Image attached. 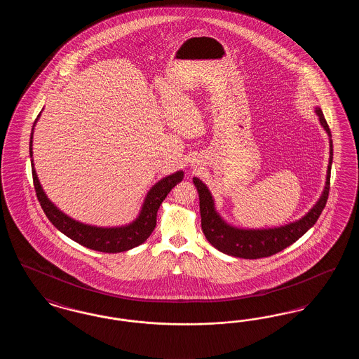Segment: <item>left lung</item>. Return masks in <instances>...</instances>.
Here are the masks:
<instances>
[{
	"label": "left lung",
	"mask_w": 359,
	"mask_h": 359,
	"mask_svg": "<svg viewBox=\"0 0 359 359\" xmlns=\"http://www.w3.org/2000/svg\"><path fill=\"white\" fill-rule=\"evenodd\" d=\"M315 111L319 116L320 125L325 128L327 135L330 137V161H328L323 194L320 199L316 202V205H313L302 219L288 223L285 226H280L274 229H261V230L259 229L246 230V229H238V227L230 226L229 223L224 222L222 217L217 212L211 192L208 191L205 183H202V180H199L198 177H194V184L199 194L202 230L205 233L207 241L219 252L229 256L249 258V259L273 256L276 253L288 248L302 236H304L316 223L325 207L328 192H330L332 140H331V132L323 116V111L320 110V107H316Z\"/></svg>",
	"instance_id": "left-lung-1"
}]
</instances>
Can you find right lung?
Returning a JSON list of instances; mask_svg holds the SVG:
<instances>
[{
    "instance_id": "obj_1",
    "label": "right lung",
    "mask_w": 359,
    "mask_h": 359,
    "mask_svg": "<svg viewBox=\"0 0 359 359\" xmlns=\"http://www.w3.org/2000/svg\"><path fill=\"white\" fill-rule=\"evenodd\" d=\"M39 117L40 114L37 116L36 121L39 120ZM32 138H34V128H32L31 141H29L31 156H32ZM31 163H32V176H34V191H36L37 199L52 224L65 236L81 243L82 246L88 248L91 250L103 252V253L126 252L145 242L156 227V217H157L158 207L167 198V195L171 192L172 188L175 187L177 183H180L184 176L183 171H177L167 177H163L158 183H156L154 187L149 189L144 201L142 208L133 222L121 227H97V226H90V224L74 221L72 218L67 217L65 212H62L56 205H53L40 186V182L34 171V160Z\"/></svg>"
}]
</instances>
